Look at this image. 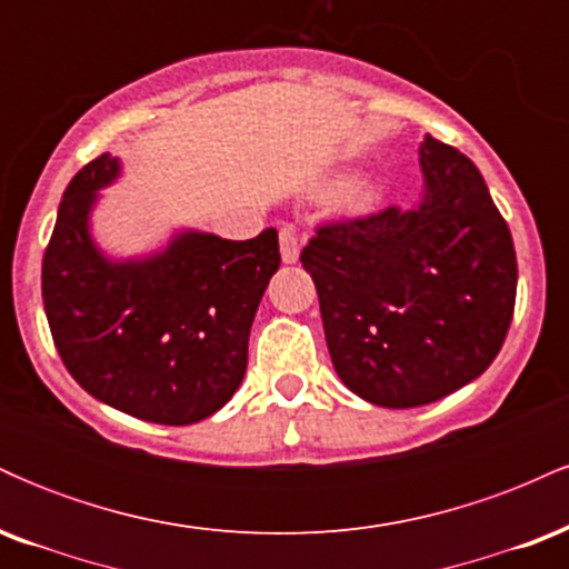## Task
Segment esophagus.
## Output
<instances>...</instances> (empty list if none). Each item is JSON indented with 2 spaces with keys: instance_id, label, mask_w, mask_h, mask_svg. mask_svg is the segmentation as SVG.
<instances>
[{
  "instance_id": "1",
  "label": "esophagus",
  "mask_w": 569,
  "mask_h": 569,
  "mask_svg": "<svg viewBox=\"0 0 569 569\" xmlns=\"http://www.w3.org/2000/svg\"><path fill=\"white\" fill-rule=\"evenodd\" d=\"M278 240H280V259H283L286 264L297 262L299 251H302V240H299L297 230H293V227H280Z\"/></svg>"
}]
</instances>
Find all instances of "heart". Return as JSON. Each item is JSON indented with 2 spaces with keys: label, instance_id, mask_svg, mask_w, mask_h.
Listing matches in <instances>:
<instances>
[{
  "label": "heart",
  "instance_id": "1",
  "mask_svg": "<svg viewBox=\"0 0 569 569\" xmlns=\"http://www.w3.org/2000/svg\"><path fill=\"white\" fill-rule=\"evenodd\" d=\"M375 198H377V192L371 187H356V189H350L348 206L356 208V211H363V208H369L371 202H375Z\"/></svg>",
  "mask_w": 569,
  "mask_h": 569
}]
</instances>
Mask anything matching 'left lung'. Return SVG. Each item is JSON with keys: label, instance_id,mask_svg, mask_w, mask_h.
Wrapping results in <instances>:
<instances>
[{"label": "left lung", "instance_id": "obj_1", "mask_svg": "<svg viewBox=\"0 0 569 569\" xmlns=\"http://www.w3.org/2000/svg\"><path fill=\"white\" fill-rule=\"evenodd\" d=\"M420 166L415 208L318 227L299 257L339 380L388 409L439 401L485 375L516 302L511 230L485 176L433 136Z\"/></svg>", "mask_w": 569, "mask_h": 569}]
</instances>
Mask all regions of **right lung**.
<instances>
[{"label":"right lung","instance_id":"1","mask_svg":"<svg viewBox=\"0 0 569 569\" xmlns=\"http://www.w3.org/2000/svg\"><path fill=\"white\" fill-rule=\"evenodd\" d=\"M117 176L120 158L103 152L69 181L42 259L44 316L90 396L139 420L192 426L243 382L253 316L280 264L278 232L184 230L149 257L109 259L90 211Z\"/></svg>","mask_w":569,"mask_h":569}]
</instances>
